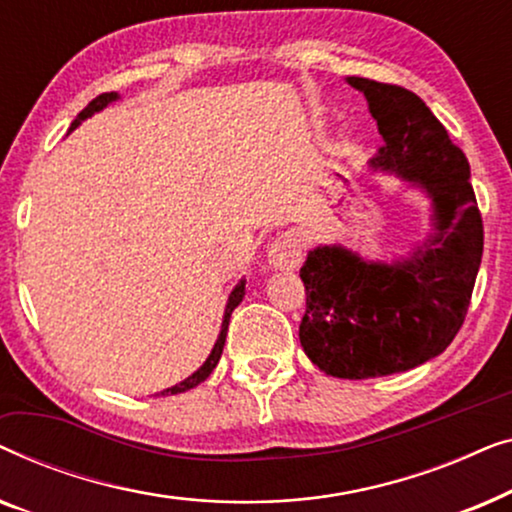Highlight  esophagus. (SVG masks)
<instances>
[{"mask_svg":"<svg viewBox=\"0 0 512 512\" xmlns=\"http://www.w3.org/2000/svg\"><path fill=\"white\" fill-rule=\"evenodd\" d=\"M268 263L275 270H296L303 263V240L298 233H282L268 247Z\"/></svg>","mask_w":512,"mask_h":512,"instance_id":"esophagus-1","label":"esophagus"}]
</instances>
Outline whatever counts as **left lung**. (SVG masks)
Here are the masks:
<instances>
[{
	"instance_id": "obj_1",
	"label": "left lung",
	"mask_w": 512,
	"mask_h": 512,
	"mask_svg": "<svg viewBox=\"0 0 512 512\" xmlns=\"http://www.w3.org/2000/svg\"><path fill=\"white\" fill-rule=\"evenodd\" d=\"M347 81L366 95L384 139L370 165L422 186L436 223L408 261L366 263L342 247H317L300 268L305 354L326 375L368 380L445 352L471 305L485 230L471 165L431 109L396 83Z\"/></svg>"
}]
</instances>
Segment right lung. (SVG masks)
Segmentation results:
<instances>
[{
    "instance_id": "obj_1",
    "label": "right lung",
    "mask_w": 512,
    "mask_h": 512,
    "mask_svg": "<svg viewBox=\"0 0 512 512\" xmlns=\"http://www.w3.org/2000/svg\"><path fill=\"white\" fill-rule=\"evenodd\" d=\"M114 100H118V95L116 93H102V95H97L93 102L88 104L86 109L81 111L79 116L74 118V123H72V128L69 130H74L76 125H79L81 121H86L88 116H93L95 111H100V109H104L107 107L109 102H114ZM242 298H244V282H240L233 289V293H230V298H228V305H226V314H223V324H221V333H219V340H216V345H214V349H212V354H209V359L202 363V368L200 370H195V373L191 375V377H186L184 382H179V384H174V387H170V389H165V391H160V396H172V394H181V391H188V389H193V387H198L200 382H205L209 375H212V370L216 368V363H219V359H221V352H223V345H226V335H228V321H230V314H233V310L237 305L242 303Z\"/></svg>"
}]
</instances>
